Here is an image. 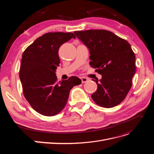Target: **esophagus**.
Masks as SVG:
<instances>
[{"label":"esophagus","instance_id":"obj_1","mask_svg":"<svg viewBox=\"0 0 154 154\" xmlns=\"http://www.w3.org/2000/svg\"><path fill=\"white\" fill-rule=\"evenodd\" d=\"M81 80L82 83H86L88 81V79L85 77H81Z\"/></svg>","mask_w":154,"mask_h":154}]
</instances>
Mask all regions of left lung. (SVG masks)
<instances>
[{
	"instance_id": "obj_1",
	"label": "left lung",
	"mask_w": 154,
	"mask_h": 154,
	"mask_svg": "<svg viewBox=\"0 0 154 154\" xmlns=\"http://www.w3.org/2000/svg\"><path fill=\"white\" fill-rule=\"evenodd\" d=\"M74 33L90 51V66L101 74L97 91L91 97L105 108L119 105L132 85L136 72L135 54L127 40L104 29L74 31Z\"/></svg>"
}]
</instances>
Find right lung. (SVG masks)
<instances>
[{
  "label": "right lung",
  "mask_w": 154,
  "mask_h": 154,
  "mask_svg": "<svg viewBox=\"0 0 154 154\" xmlns=\"http://www.w3.org/2000/svg\"><path fill=\"white\" fill-rule=\"evenodd\" d=\"M76 36L72 32H48L36 38L22 56L20 79L26 100L37 112L53 116L67 104L69 92L82 81L76 76L57 82L60 46Z\"/></svg>",
  "instance_id": "add662e5"
}]
</instances>
